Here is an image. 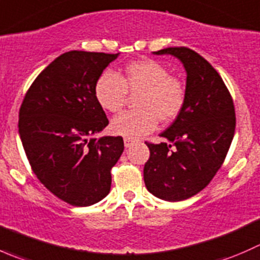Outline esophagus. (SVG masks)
<instances>
[{"label":"esophagus","mask_w":260,"mask_h":260,"mask_svg":"<svg viewBox=\"0 0 260 260\" xmlns=\"http://www.w3.org/2000/svg\"><path fill=\"white\" fill-rule=\"evenodd\" d=\"M133 143H135V140H132V138H128V137H124V146L127 147H131L133 145Z\"/></svg>","instance_id":"obj_1"}]
</instances>
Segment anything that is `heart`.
I'll list each match as a JSON object with an SVG mask.
<instances>
[{
	"mask_svg": "<svg viewBox=\"0 0 260 260\" xmlns=\"http://www.w3.org/2000/svg\"><path fill=\"white\" fill-rule=\"evenodd\" d=\"M94 91L99 106L111 113L124 107L128 91L138 94L135 101L138 109L117 115L111 123L114 135L128 138L152 132L158 119L165 123L174 120L186 101L185 84L170 75L164 64L152 59L129 62L124 68V77L106 70L96 80Z\"/></svg>",
	"mask_w": 260,
	"mask_h": 260,
	"instance_id": "heart-1",
	"label": "heart"
}]
</instances>
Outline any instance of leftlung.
Returning a JSON list of instances; mask_svg holds the SVG:
<instances>
[{"mask_svg":"<svg viewBox=\"0 0 260 260\" xmlns=\"http://www.w3.org/2000/svg\"><path fill=\"white\" fill-rule=\"evenodd\" d=\"M172 55L186 70V101L159 145L146 142L149 158L143 169L146 187L166 201H181L200 192L216 175L235 132L232 95L219 73L188 48L153 51Z\"/></svg>","mask_w":260,"mask_h":260,"instance_id":"8db88e82","label":"left lung"}]
</instances>
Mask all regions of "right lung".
<instances>
[{
    "label": "right lung",
    "mask_w": 260,
    "mask_h": 260,
    "mask_svg": "<svg viewBox=\"0 0 260 260\" xmlns=\"http://www.w3.org/2000/svg\"><path fill=\"white\" fill-rule=\"evenodd\" d=\"M119 54L64 52L38 75L18 113V133L34 174L73 206H89L111 190L122 137L94 138L108 125L95 83Z\"/></svg>",
    "instance_id": "1"
}]
</instances>
